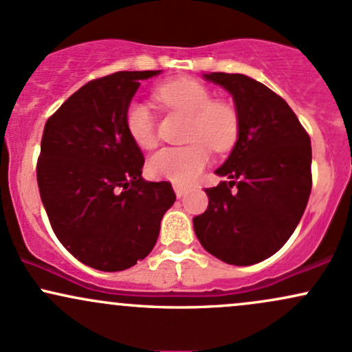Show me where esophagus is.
Returning <instances> with one entry per match:
<instances>
[{
	"label": "esophagus",
	"instance_id": "esophagus-1",
	"mask_svg": "<svg viewBox=\"0 0 352 352\" xmlns=\"http://www.w3.org/2000/svg\"><path fill=\"white\" fill-rule=\"evenodd\" d=\"M173 190H175V195L179 197V199H182L188 194V187H184V185H179V184H173Z\"/></svg>",
	"mask_w": 352,
	"mask_h": 352
}]
</instances>
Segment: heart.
I'll return each mask as SVG.
<instances>
[{"label":"heart","mask_w":352,"mask_h":352,"mask_svg":"<svg viewBox=\"0 0 352 352\" xmlns=\"http://www.w3.org/2000/svg\"><path fill=\"white\" fill-rule=\"evenodd\" d=\"M164 105L190 117L185 146H165L148 160V170L155 179L188 185L195 182L210 162V148L226 152L237 142L239 115L232 105L217 102L204 83L190 78L160 85L155 91ZM126 130L142 148L157 142L155 117L150 107L133 100L125 113Z\"/></svg>","instance_id":"heart-1"}]
</instances>
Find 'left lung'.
<instances>
[{"label":"left lung","mask_w":352,"mask_h":352,"mask_svg":"<svg viewBox=\"0 0 352 352\" xmlns=\"http://www.w3.org/2000/svg\"><path fill=\"white\" fill-rule=\"evenodd\" d=\"M204 78L232 95L239 137L215 170L230 182L206 188L208 207L194 217V230L208 254L227 264L252 265L287 242L306 210L311 138L285 100L257 80L241 73Z\"/></svg>","instance_id":"obj_1"}]
</instances>
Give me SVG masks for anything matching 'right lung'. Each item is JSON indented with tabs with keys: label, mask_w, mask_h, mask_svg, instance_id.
<instances>
[{
	"label": "right lung",
	"mask_w": 352,
	"mask_h": 352,
	"mask_svg": "<svg viewBox=\"0 0 352 352\" xmlns=\"http://www.w3.org/2000/svg\"><path fill=\"white\" fill-rule=\"evenodd\" d=\"M157 72H117L75 91L46 122L38 188L58 241L90 267L117 272L152 252L175 202L170 182L142 179L145 158L125 113L142 80Z\"/></svg>",
	"instance_id": "right-lung-1"
}]
</instances>
